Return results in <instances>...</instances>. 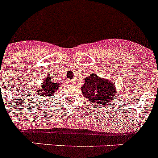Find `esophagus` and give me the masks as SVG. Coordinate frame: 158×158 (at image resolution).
Masks as SVG:
<instances>
[{"mask_svg":"<svg viewBox=\"0 0 158 158\" xmlns=\"http://www.w3.org/2000/svg\"><path fill=\"white\" fill-rule=\"evenodd\" d=\"M74 83H75V82H74V80H73V79H70V80H69V83H70V84H74Z\"/></svg>","mask_w":158,"mask_h":158,"instance_id":"34e87169","label":"esophagus"}]
</instances>
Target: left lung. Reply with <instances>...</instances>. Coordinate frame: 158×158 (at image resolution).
<instances>
[{"mask_svg":"<svg viewBox=\"0 0 158 158\" xmlns=\"http://www.w3.org/2000/svg\"><path fill=\"white\" fill-rule=\"evenodd\" d=\"M83 96L97 106L106 105L111 102L116 96L114 84L106 79L92 75L85 79V84L82 87ZM116 101V98H114ZM90 102V103H91Z\"/></svg>","mask_w":158,"mask_h":158,"instance_id":"8db88e82","label":"left lung"}]
</instances>
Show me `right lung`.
<instances>
[{
    "instance_id": "1",
    "label": "right lung",
    "mask_w": 158,
    "mask_h": 158,
    "mask_svg": "<svg viewBox=\"0 0 158 158\" xmlns=\"http://www.w3.org/2000/svg\"><path fill=\"white\" fill-rule=\"evenodd\" d=\"M60 88L58 83H54L51 81L49 77H47L44 83H42L41 86L37 89L38 96L42 97H49L57 92V91Z\"/></svg>"
}]
</instances>
